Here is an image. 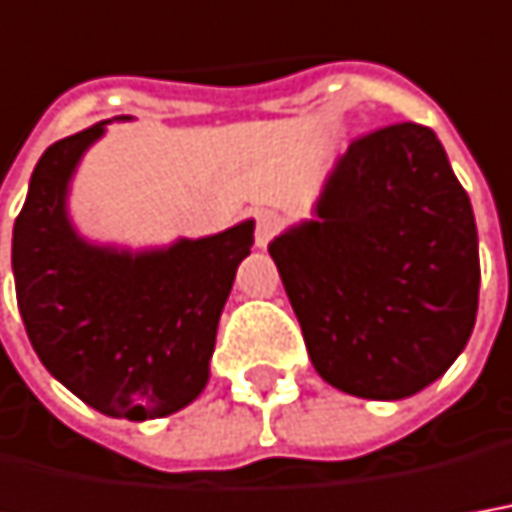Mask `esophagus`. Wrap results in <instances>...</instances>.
Listing matches in <instances>:
<instances>
[{"mask_svg": "<svg viewBox=\"0 0 512 512\" xmlns=\"http://www.w3.org/2000/svg\"><path fill=\"white\" fill-rule=\"evenodd\" d=\"M280 227H283V218H280V215H277L274 210L257 212V221H255V243L257 246H260V249H266L271 238L280 232Z\"/></svg>", "mask_w": 512, "mask_h": 512, "instance_id": "1", "label": "esophagus"}]
</instances>
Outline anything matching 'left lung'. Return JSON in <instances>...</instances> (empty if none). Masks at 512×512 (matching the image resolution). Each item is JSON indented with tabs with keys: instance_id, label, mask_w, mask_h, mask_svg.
Here are the masks:
<instances>
[{
	"instance_id": "obj_1",
	"label": "left lung",
	"mask_w": 512,
	"mask_h": 512,
	"mask_svg": "<svg viewBox=\"0 0 512 512\" xmlns=\"http://www.w3.org/2000/svg\"><path fill=\"white\" fill-rule=\"evenodd\" d=\"M316 373L370 401L437 381L471 339L479 241L437 134L395 123L350 142L302 221L269 243Z\"/></svg>"
}]
</instances>
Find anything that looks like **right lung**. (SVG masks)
I'll return each mask as SVG.
<instances>
[{"instance_id":"right-lung-1","label":"right lung","mask_w":512,"mask_h":512,"mask_svg":"<svg viewBox=\"0 0 512 512\" xmlns=\"http://www.w3.org/2000/svg\"><path fill=\"white\" fill-rule=\"evenodd\" d=\"M103 131L97 123L58 139L38 159L13 227L16 300L41 364L69 392L109 417L154 420L207 387L218 319L255 224L151 252L83 241L66 190Z\"/></svg>"}]
</instances>
